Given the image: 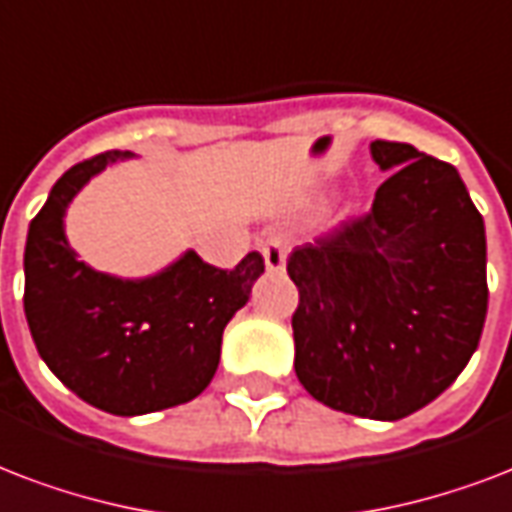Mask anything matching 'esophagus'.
<instances>
[{
    "label": "esophagus",
    "mask_w": 512,
    "mask_h": 512,
    "mask_svg": "<svg viewBox=\"0 0 512 512\" xmlns=\"http://www.w3.org/2000/svg\"><path fill=\"white\" fill-rule=\"evenodd\" d=\"M287 252H290V239L287 236H271L263 241V257L268 271H284L287 263Z\"/></svg>",
    "instance_id": "34e87169"
}]
</instances>
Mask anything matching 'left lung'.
Returning <instances> with one entry per match:
<instances>
[{
  "mask_svg": "<svg viewBox=\"0 0 512 512\" xmlns=\"http://www.w3.org/2000/svg\"><path fill=\"white\" fill-rule=\"evenodd\" d=\"M389 179L373 206L287 257L298 287L295 373L333 411L411 416L481 341L486 228L459 171L413 144H370Z\"/></svg>",
  "mask_w": 512,
  "mask_h": 512,
  "instance_id": "left-lung-1",
  "label": "left lung"
}]
</instances>
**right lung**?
<instances>
[{
  "label": "right lung",
  "instance_id": "obj_1",
  "mask_svg": "<svg viewBox=\"0 0 512 512\" xmlns=\"http://www.w3.org/2000/svg\"><path fill=\"white\" fill-rule=\"evenodd\" d=\"M128 152L109 150L58 179L29 225L23 311L39 357L61 384L115 416L174 408L204 392L220 365L222 330L265 271L249 252L214 268L195 252L147 279H117L77 260L64 214L77 190Z\"/></svg>",
  "mask_w": 512,
  "mask_h": 512
}]
</instances>
